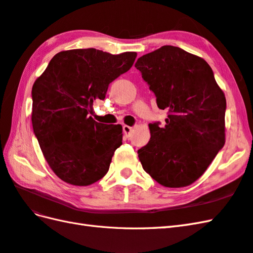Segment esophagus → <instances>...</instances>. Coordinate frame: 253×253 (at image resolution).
<instances>
[{
    "label": "esophagus",
    "mask_w": 253,
    "mask_h": 253,
    "mask_svg": "<svg viewBox=\"0 0 253 253\" xmlns=\"http://www.w3.org/2000/svg\"><path fill=\"white\" fill-rule=\"evenodd\" d=\"M122 128H123V132H125V134H126V137H130L133 128L131 126H123Z\"/></svg>",
    "instance_id": "esophagus-1"
}]
</instances>
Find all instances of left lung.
I'll return each instance as SVG.
<instances>
[{
	"instance_id": "obj_1",
	"label": "left lung",
	"mask_w": 253,
	"mask_h": 253,
	"mask_svg": "<svg viewBox=\"0 0 253 253\" xmlns=\"http://www.w3.org/2000/svg\"><path fill=\"white\" fill-rule=\"evenodd\" d=\"M135 67L168 110L165 126L149 123L150 140L138 149L146 173L164 187L180 188L204 174L225 143L226 101L204 59L163 46Z\"/></svg>"
}]
</instances>
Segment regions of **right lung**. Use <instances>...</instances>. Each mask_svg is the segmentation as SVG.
Here are the masks:
<instances>
[{"mask_svg": "<svg viewBox=\"0 0 253 253\" xmlns=\"http://www.w3.org/2000/svg\"><path fill=\"white\" fill-rule=\"evenodd\" d=\"M136 52L110 54L94 48L61 51L32 88V125L47 163L74 186L106 175L122 126L104 125L88 114L104 100L110 83L131 69Z\"/></svg>", "mask_w": 253, "mask_h": 253, "instance_id": "obj_1", "label": "right lung"}]
</instances>
